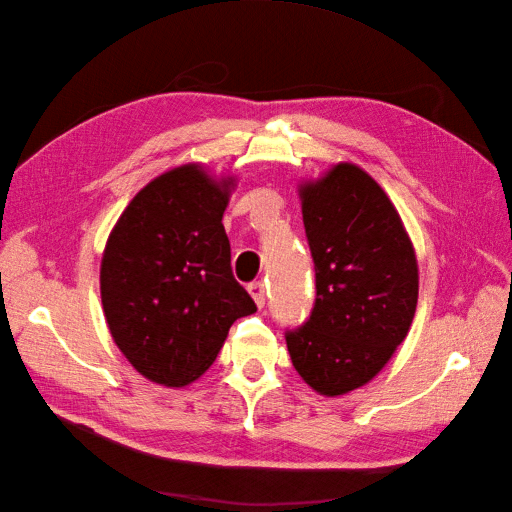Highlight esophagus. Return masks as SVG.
<instances>
[{"label": "esophagus", "mask_w": 512, "mask_h": 512, "mask_svg": "<svg viewBox=\"0 0 512 512\" xmlns=\"http://www.w3.org/2000/svg\"><path fill=\"white\" fill-rule=\"evenodd\" d=\"M247 292L252 294V299L256 301V305L258 307H262L265 305V301H267V292H265V284L262 282H252L250 286H247Z\"/></svg>", "instance_id": "esophagus-1"}]
</instances>
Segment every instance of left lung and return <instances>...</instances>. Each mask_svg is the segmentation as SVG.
Here are the masks:
<instances>
[{
    "label": "left lung",
    "mask_w": 512,
    "mask_h": 512,
    "mask_svg": "<svg viewBox=\"0 0 512 512\" xmlns=\"http://www.w3.org/2000/svg\"><path fill=\"white\" fill-rule=\"evenodd\" d=\"M316 269V303L286 333L299 376L337 397L367 384L404 342L418 301V265L391 198L363 168L339 162L299 185Z\"/></svg>",
    "instance_id": "left-lung-1"
}]
</instances>
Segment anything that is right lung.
Wrapping results in <instances>:
<instances>
[{
	"label": "right lung",
	"mask_w": 512,
	"mask_h": 512,
	"mask_svg": "<svg viewBox=\"0 0 512 512\" xmlns=\"http://www.w3.org/2000/svg\"><path fill=\"white\" fill-rule=\"evenodd\" d=\"M235 177L203 164L149 181L108 235L100 294L108 331L130 365L162 386H188L256 303L230 269L222 224Z\"/></svg>",
	"instance_id": "add662e5"
}]
</instances>
